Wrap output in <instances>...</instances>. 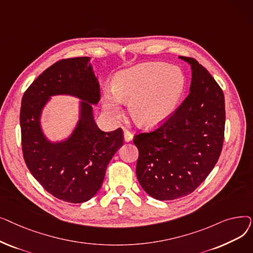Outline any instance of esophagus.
Masks as SVG:
<instances>
[{
	"label": "esophagus",
	"mask_w": 253,
	"mask_h": 253,
	"mask_svg": "<svg viewBox=\"0 0 253 253\" xmlns=\"http://www.w3.org/2000/svg\"><path fill=\"white\" fill-rule=\"evenodd\" d=\"M132 139H133V134L132 133H130L129 131H125L124 132V140L126 141V142H129V141H132Z\"/></svg>",
	"instance_id": "1"
}]
</instances>
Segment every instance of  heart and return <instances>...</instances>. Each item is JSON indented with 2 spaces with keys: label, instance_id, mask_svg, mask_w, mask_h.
Instances as JSON below:
<instances>
[{
  "label": "heart",
  "instance_id": "obj_1",
  "mask_svg": "<svg viewBox=\"0 0 253 253\" xmlns=\"http://www.w3.org/2000/svg\"><path fill=\"white\" fill-rule=\"evenodd\" d=\"M185 77L175 65L145 62L119 72L113 88L101 97L104 114L112 120L122 116L124 102L129 103L134 121L144 128L161 125L173 115L183 95Z\"/></svg>",
  "mask_w": 253,
  "mask_h": 253
}]
</instances>
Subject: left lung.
I'll list each match as a JSON object with an SVG mask.
<instances>
[{
    "label": "left lung",
    "mask_w": 253,
    "mask_h": 253,
    "mask_svg": "<svg viewBox=\"0 0 253 253\" xmlns=\"http://www.w3.org/2000/svg\"><path fill=\"white\" fill-rule=\"evenodd\" d=\"M192 70L190 94L167 121L133 142L137 179L157 200L193 193L215 166L223 142L225 111L221 88L196 59L179 56Z\"/></svg>",
    "instance_id": "obj_1"
}]
</instances>
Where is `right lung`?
Segmentation results:
<instances>
[{
	"label": "right lung",
	"mask_w": 253,
	"mask_h": 253,
	"mask_svg": "<svg viewBox=\"0 0 253 253\" xmlns=\"http://www.w3.org/2000/svg\"><path fill=\"white\" fill-rule=\"evenodd\" d=\"M90 57L62 59L40 75L24 92L20 109L22 152L26 166L42 187L59 200L86 202L101 188L106 166L123 145V130L101 131L92 105L100 99ZM80 99L79 119L70 136L51 141L42 115L52 96Z\"/></svg>",
	"instance_id": "add662e5"
}]
</instances>
